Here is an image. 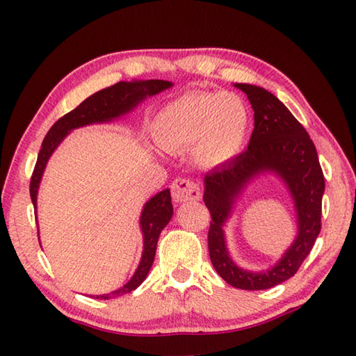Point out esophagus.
I'll return each mask as SVG.
<instances>
[{
  "label": "esophagus",
  "instance_id": "esophagus-1",
  "mask_svg": "<svg viewBox=\"0 0 356 356\" xmlns=\"http://www.w3.org/2000/svg\"><path fill=\"white\" fill-rule=\"evenodd\" d=\"M171 195L174 202L182 203V202H190V200H199L202 191L200 186L193 182L190 179H176L171 185Z\"/></svg>",
  "mask_w": 356,
  "mask_h": 356
}]
</instances>
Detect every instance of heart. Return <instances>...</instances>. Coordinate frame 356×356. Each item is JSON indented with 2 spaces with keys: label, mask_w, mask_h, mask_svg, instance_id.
Masks as SVG:
<instances>
[{
  "label": "heart",
  "mask_w": 356,
  "mask_h": 356,
  "mask_svg": "<svg viewBox=\"0 0 356 356\" xmlns=\"http://www.w3.org/2000/svg\"><path fill=\"white\" fill-rule=\"evenodd\" d=\"M153 138L162 149L179 153L195 145V157L205 166H223L243 148L249 111L236 93L190 92L157 113Z\"/></svg>",
  "instance_id": "heart-1"
}]
</instances>
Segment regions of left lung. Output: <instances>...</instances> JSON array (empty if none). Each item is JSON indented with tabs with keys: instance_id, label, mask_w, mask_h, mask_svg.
Masks as SVG:
<instances>
[{
	"instance_id": "1",
	"label": "left lung",
	"mask_w": 356,
	"mask_h": 356,
	"mask_svg": "<svg viewBox=\"0 0 356 356\" xmlns=\"http://www.w3.org/2000/svg\"><path fill=\"white\" fill-rule=\"evenodd\" d=\"M245 92L254 110V130L248 149L232 162L207 172L203 202L211 214L209 257L226 283L245 291H263L293 277L321 231L324 176L318 154L305 127L268 90L234 84ZM278 173L298 209L299 236L274 267L263 273L238 268L225 249L222 225L243 188L260 172Z\"/></svg>"
}]
</instances>
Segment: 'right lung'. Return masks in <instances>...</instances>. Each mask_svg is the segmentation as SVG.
I'll use <instances>...</instances> for the list:
<instances>
[{"instance_id":"right-lung-1","label":"right lung","mask_w":356,"mask_h":356,"mask_svg":"<svg viewBox=\"0 0 356 356\" xmlns=\"http://www.w3.org/2000/svg\"><path fill=\"white\" fill-rule=\"evenodd\" d=\"M172 84L170 81L162 79H149V81H133L124 82L120 81L118 84L108 88L99 90V92L92 95L84 102H81L76 108L64 115L61 119H58L53 127L45 134L40 154L36 159V165L30 179V197H32L33 208L36 209V195L38 188L45 170V165L49 162V157L53 151L56 149L59 143L74 128L99 124V122H110V120L127 115L131 111L136 105L145 99L147 96H153L170 88ZM172 217V203L170 190H163L154 197H151L140 214V229L143 234V252L138 269L130 282L124 284L120 289L113 291L105 295H96V298L108 300L119 297L134 291L139 287L143 280L147 278L151 269V264L154 261L156 246L159 236Z\"/></svg>"}]
</instances>
